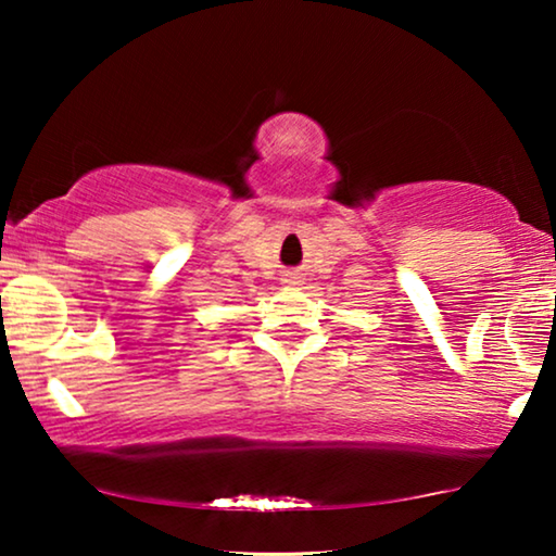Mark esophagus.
Returning a JSON list of instances; mask_svg holds the SVG:
<instances>
[{
  "label": "esophagus",
  "mask_w": 556,
  "mask_h": 556,
  "mask_svg": "<svg viewBox=\"0 0 556 556\" xmlns=\"http://www.w3.org/2000/svg\"><path fill=\"white\" fill-rule=\"evenodd\" d=\"M288 283H299V276H295V273H288Z\"/></svg>",
  "instance_id": "obj_1"
}]
</instances>
